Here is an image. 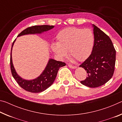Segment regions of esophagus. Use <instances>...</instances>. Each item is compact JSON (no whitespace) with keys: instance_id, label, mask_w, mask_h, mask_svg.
I'll return each instance as SVG.
<instances>
[{"instance_id":"esophagus-1","label":"esophagus","mask_w":122,"mask_h":122,"mask_svg":"<svg viewBox=\"0 0 122 122\" xmlns=\"http://www.w3.org/2000/svg\"><path fill=\"white\" fill-rule=\"evenodd\" d=\"M68 67L69 68H72V69H76V68H77V67H76V66L71 65H70V64H69V65H68Z\"/></svg>"}]
</instances>
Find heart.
I'll use <instances>...</instances> for the list:
<instances>
[{
    "mask_svg": "<svg viewBox=\"0 0 122 122\" xmlns=\"http://www.w3.org/2000/svg\"><path fill=\"white\" fill-rule=\"evenodd\" d=\"M57 43H53L51 48L60 58L70 56L78 62L89 56L93 48L94 36L89 29L71 27L61 30L57 35Z\"/></svg>",
    "mask_w": 122,
    "mask_h": 122,
    "instance_id": "b5f03b06",
    "label": "heart"
}]
</instances>
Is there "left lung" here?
<instances>
[{
  "mask_svg": "<svg viewBox=\"0 0 122 122\" xmlns=\"http://www.w3.org/2000/svg\"><path fill=\"white\" fill-rule=\"evenodd\" d=\"M94 44L92 53L80 66L86 70L87 76L81 81L83 85L97 88L110 80L115 71L116 50L109 36L92 24Z\"/></svg>",
  "mask_w": 122,
  "mask_h": 122,
  "instance_id": "8db88e82",
  "label": "left lung"
}]
</instances>
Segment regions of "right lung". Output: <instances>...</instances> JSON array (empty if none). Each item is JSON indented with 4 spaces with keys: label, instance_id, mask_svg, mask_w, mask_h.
Here are the masks:
<instances>
[{
    "label": "right lung",
    "instance_id": "1",
    "mask_svg": "<svg viewBox=\"0 0 122 122\" xmlns=\"http://www.w3.org/2000/svg\"><path fill=\"white\" fill-rule=\"evenodd\" d=\"M54 27V26L49 25L31 26L24 30L18 35V36L26 34H40L44 32L48 31ZM15 40L16 39L13 41L12 45L11 56H10V66H11L12 76L18 84L22 88L27 92H33V93H39L44 92L53 83L56 77L59 68L66 66V63L61 61H57L51 59L49 60L45 70L39 77L32 80H24L20 77L16 73L12 62V50Z\"/></svg>",
    "mask_w": 122,
    "mask_h": 122
}]
</instances>
